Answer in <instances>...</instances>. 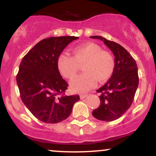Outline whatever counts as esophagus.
I'll use <instances>...</instances> for the list:
<instances>
[{
	"label": "esophagus",
	"mask_w": 156,
	"mask_h": 156,
	"mask_svg": "<svg viewBox=\"0 0 156 156\" xmlns=\"http://www.w3.org/2000/svg\"><path fill=\"white\" fill-rule=\"evenodd\" d=\"M87 94H80V99H83V98H87Z\"/></svg>",
	"instance_id": "34e87169"
}]
</instances>
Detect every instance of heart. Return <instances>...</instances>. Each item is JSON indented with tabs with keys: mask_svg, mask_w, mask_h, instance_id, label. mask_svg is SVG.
<instances>
[{
	"mask_svg": "<svg viewBox=\"0 0 156 156\" xmlns=\"http://www.w3.org/2000/svg\"><path fill=\"white\" fill-rule=\"evenodd\" d=\"M84 73L71 82V89L76 92H87L99 82L106 81L112 76L114 61L108 51L98 44L87 42L73 49V55L62 53L57 59V67L62 76L72 80L83 65Z\"/></svg>",
	"mask_w": 156,
	"mask_h": 156,
	"instance_id": "heart-1",
	"label": "heart"
}]
</instances>
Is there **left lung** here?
Returning <instances> with one entry per match:
<instances>
[{"instance_id": "left-lung-1", "label": "left lung", "mask_w": 156, "mask_h": 156, "mask_svg": "<svg viewBox=\"0 0 156 156\" xmlns=\"http://www.w3.org/2000/svg\"><path fill=\"white\" fill-rule=\"evenodd\" d=\"M90 37L103 41L114 55L112 76L106 83L97 90V92L101 93V105L93 111L92 115L99 120H115L128 110L133 101L139 85L137 64L120 44L101 36Z\"/></svg>"}]
</instances>
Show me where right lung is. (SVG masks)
Wrapping results in <instances>:
<instances>
[{
	"label": "right lung",
	"instance_id": "add662e5",
	"mask_svg": "<svg viewBox=\"0 0 156 156\" xmlns=\"http://www.w3.org/2000/svg\"><path fill=\"white\" fill-rule=\"evenodd\" d=\"M77 37H53L39 42L23 58L17 75L23 103L39 120L45 123L62 122L70 115L80 100L64 94L68 83L61 76L57 59Z\"/></svg>",
	"mask_w": 156,
	"mask_h": 156
}]
</instances>
